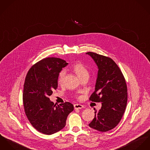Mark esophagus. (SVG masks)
Returning <instances> with one entry per match:
<instances>
[{
    "label": "esophagus",
    "instance_id": "34e87169",
    "mask_svg": "<svg viewBox=\"0 0 150 150\" xmlns=\"http://www.w3.org/2000/svg\"><path fill=\"white\" fill-rule=\"evenodd\" d=\"M74 106L75 109H81L84 108V106L81 104H75Z\"/></svg>",
    "mask_w": 150,
    "mask_h": 150
}]
</instances>
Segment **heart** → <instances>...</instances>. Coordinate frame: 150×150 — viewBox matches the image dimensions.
I'll return each instance as SVG.
<instances>
[{
	"label": "heart",
	"mask_w": 150,
	"mask_h": 150,
	"mask_svg": "<svg viewBox=\"0 0 150 150\" xmlns=\"http://www.w3.org/2000/svg\"><path fill=\"white\" fill-rule=\"evenodd\" d=\"M72 69H73L74 71L76 73L77 76L80 79L82 77H83V76H84L85 75L88 74L87 70L81 63H76V64H75L72 67ZM64 76H65V71H62L60 72L59 77H58V82L59 84H61L63 83V81H64Z\"/></svg>",
	"instance_id": "obj_1"
}]
</instances>
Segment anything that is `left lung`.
Listing matches in <instances>:
<instances>
[{
    "mask_svg": "<svg viewBox=\"0 0 150 150\" xmlns=\"http://www.w3.org/2000/svg\"><path fill=\"white\" fill-rule=\"evenodd\" d=\"M98 67L95 91L90 100L102 102L98 111L88 124L100 132L113 129L120 122L127 103V87L124 77L116 63L110 58L93 52H87Z\"/></svg>",
    "mask_w": 150,
    "mask_h": 150,
    "instance_id": "8db88e82",
    "label": "left lung"
}]
</instances>
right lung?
Masks as SVG:
<instances>
[{"mask_svg": "<svg viewBox=\"0 0 150 150\" xmlns=\"http://www.w3.org/2000/svg\"><path fill=\"white\" fill-rule=\"evenodd\" d=\"M67 65L61 59L48 57L35 64L27 74L23 93L24 109L29 122L40 132L50 135L62 130L74 110L69 102L56 105L49 98L57 87L59 73Z\"/></svg>", "mask_w": 150, "mask_h": 150, "instance_id": "add662e5", "label": "right lung"}]
</instances>
